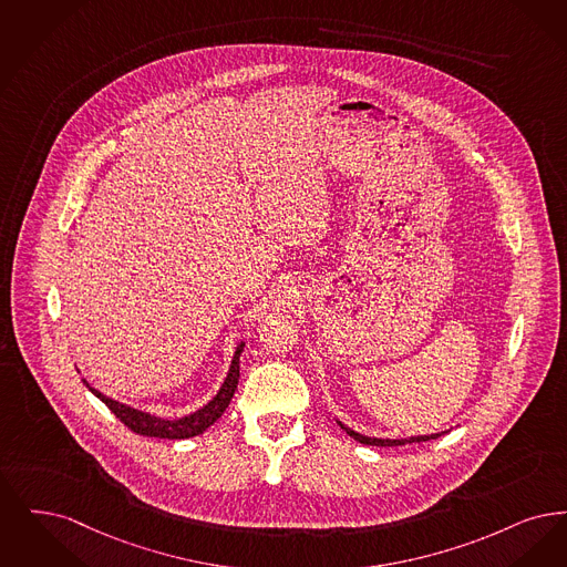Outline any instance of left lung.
I'll return each mask as SVG.
<instances>
[{"label":"left lung","mask_w":567,"mask_h":567,"mask_svg":"<svg viewBox=\"0 0 567 567\" xmlns=\"http://www.w3.org/2000/svg\"><path fill=\"white\" fill-rule=\"evenodd\" d=\"M337 423L341 425V430H346L347 434H349L351 439H355L358 443L370 444V446H400V444L406 443H425V441H434V439H439V436L446 434V432H439V434L409 436V439H374V436H364V434H360V432H355V430L347 427L346 423H343V421H339V419H337Z\"/></svg>","instance_id":"left-lung-1"}]
</instances>
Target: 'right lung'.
Returning <instances> with one entry per match:
<instances>
[{
  "label": "right lung",
  "instance_id": "right-lung-1",
  "mask_svg": "<svg viewBox=\"0 0 567 567\" xmlns=\"http://www.w3.org/2000/svg\"><path fill=\"white\" fill-rule=\"evenodd\" d=\"M244 347H246V341H241L235 349L233 360H230V369L226 372V379H224L218 394L214 395L205 406H200L198 411L190 413V415H184V417L165 419L152 415V413L140 411L135 406H128V404H123L114 398L101 394L99 390L91 388V383L86 379H82V381L135 434L152 436V439H169V441L193 439V436L203 434L209 425H214L221 417V413L228 409V404L235 395V390H237V383H239V362H241Z\"/></svg>",
  "mask_w": 567,
  "mask_h": 567
}]
</instances>
